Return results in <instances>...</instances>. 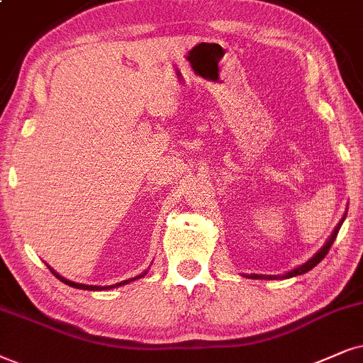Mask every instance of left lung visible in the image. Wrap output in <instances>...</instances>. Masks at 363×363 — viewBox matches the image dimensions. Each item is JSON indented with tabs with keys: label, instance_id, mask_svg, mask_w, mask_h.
Wrapping results in <instances>:
<instances>
[{
	"label": "left lung",
	"instance_id": "left-lung-1",
	"mask_svg": "<svg viewBox=\"0 0 363 363\" xmlns=\"http://www.w3.org/2000/svg\"><path fill=\"white\" fill-rule=\"evenodd\" d=\"M345 219V218H343ZM343 219L340 223H338V226L335 228V231H333V235H332V238H330V240L327 241V245H325L322 250L318 251V253H316L313 258H311L310 261H306L305 264H301V266H298L296 269H293V272H290V273H286V274H283V277H272V274H250V277L247 278H259V279H278V278H291V277H296V274H303V273H306V272H310L311 268H315L316 264L320 263V261H322L325 256L328 255V251H330V247H332V245H333V241H335V238H337V235H338V231H340V228H342V223H343Z\"/></svg>",
	"mask_w": 363,
	"mask_h": 363
}]
</instances>
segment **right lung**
Masks as SVG:
<instances>
[{
	"label": "right lung",
	"instance_id": "obj_1",
	"mask_svg": "<svg viewBox=\"0 0 363 363\" xmlns=\"http://www.w3.org/2000/svg\"><path fill=\"white\" fill-rule=\"evenodd\" d=\"M55 277H57L60 281H63L65 284H68V286H73V288H79V290H90V291H95V290H107V288H116V286H122V284H127L128 281H134V279H137V278H142L144 277L145 273H142V274H139V277L137 278H132V279H125V281H121V283H117V284H112V286H91V284H80V283H73V281H68V279H65V278H62L60 277V274H57L55 272H52Z\"/></svg>",
	"mask_w": 363,
	"mask_h": 363
}]
</instances>
